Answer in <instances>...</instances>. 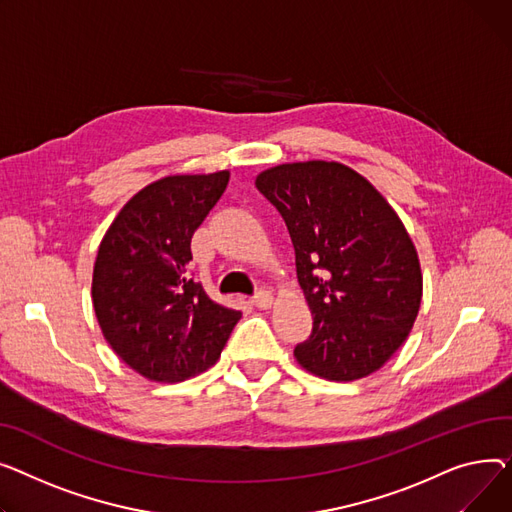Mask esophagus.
I'll return each mask as SVG.
<instances>
[{"instance_id":"obj_1","label":"esophagus","mask_w":512,"mask_h":512,"mask_svg":"<svg viewBox=\"0 0 512 512\" xmlns=\"http://www.w3.org/2000/svg\"><path fill=\"white\" fill-rule=\"evenodd\" d=\"M273 302H275V297H273V293H270L268 289L258 291V293L254 295V299H252V304H254L256 308H260V310H268L270 306H273Z\"/></svg>"}]
</instances>
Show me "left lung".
Here are the masks:
<instances>
[{"label": "left lung", "mask_w": 512, "mask_h": 512, "mask_svg": "<svg viewBox=\"0 0 512 512\" xmlns=\"http://www.w3.org/2000/svg\"><path fill=\"white\" fill-rule=\"evenodd\" d=\"M256 188L285 219L314 316L310 339L293 349L297 364L335 382L380 370L409 337L424 287L393 206L337 161L270 167Z\"/></svg>", "instance_id": "8db88e82"}]
</instances>
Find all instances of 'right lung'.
Here are the masks:
<instances>
[{
    "instance_id": "add662e5",
    "label": "right lung",
    "mask_w": 512,
    "mask_h": 512,
    "mask_svg": "<svg viewBox=\"0 0 512 512\" xmlns=\"http://www.w3.org/2000/svg\"><path fill=\"white\" fill-rule=\"evenodd\" d=\"M229 184V171L148 184L107 229L93 306L111 349L140 376L182 382L213 366L242 312L190 277V242Z\"/></svg>"
}]
</instances>
